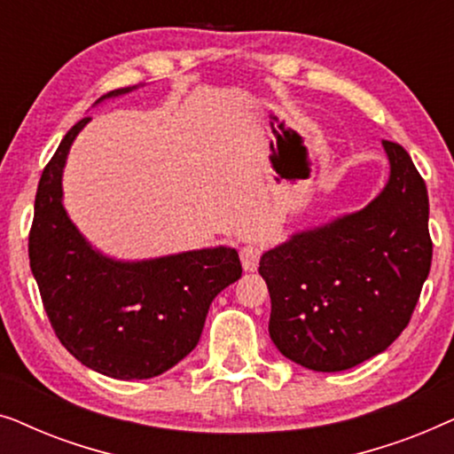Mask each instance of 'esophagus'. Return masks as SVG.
I'll use <instances>...</instances> for the list:
<instances>
[{"label": "esophagus", "instance_id": "1", "mask_svg": "<svg viewBox=\"0 0 454 454\" xmlns=\"http://www.w3.org/2000/svg\"><path fill=\"white\" fill-rule=\"evenodd\" d=\"M260 254H262V250H260L256 244H246L244 247H241L239 258H241V266H244V270L254 272L258 269Z\"/></svg>", "mask_w": 454, "mask_h": 454}]
</instances>
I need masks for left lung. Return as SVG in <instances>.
<instances>
[{"mask_svg":"<svg viewBox=\"0 0 454 454\" xmlns=\"http://www.w3.org/2000/svg\"><path fill=\"white\" fill-rule=\"evenodd\" d=\"M388 182L356 213L294 231L264 252L272 343L314 372L378 356L409 325L432 264L430 202L407 151L382 142Z\"/></svg>","mask_w":454,"mask_h":454,"instance_id":"left-lung-1","label":"left lung"}]
</instances>
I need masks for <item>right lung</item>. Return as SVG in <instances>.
I'll list each match as a JSON object with an SVG mask.
<instances>
[{"label":"right lung","mask_w":454,"mask_h":454,"mask_svg":"<svg viewBox=\"0 0 454 454\" xmlns=\"http://www.w3.org/2000/svg\"><path fill=\"white\" fill-rule=\"evenodd\" d=\"M138 86L98 98L128 95ZM80 120L43 171L28 238L30 270L61 345L98 374L146 380L163 374L200 340L210 303L241 277L235 247L216 246L148 260L97 250L64 207V167Z\"/></svg>","instance_id":"1"}]
</instances>
